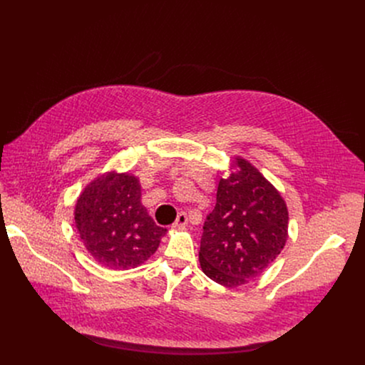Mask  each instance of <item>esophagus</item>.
I'll use <instances>...</instances> for the list:
<instances>
[{"label":"esophagus","instance_id":"34e87169","mask_svg":"<svg viewBox=\"0 0 365 365\" xmlns=\"http://www.w3.org/2000/svg\"><path fill=\"white\" fill-rule=\"evenodd\" d=\"M187 225V215L185 212H180L175 221V224L172 225L173 230H183Z\"/></svg>","mask_w":365,"mask_h":365}]
</instances>
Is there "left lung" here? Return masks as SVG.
<instances>
[{
  "instance_id": "obj_1",
  "label": "left lung",
  "mask_w": 365,
  "mask_h": 365,
  "mask_svg": "<svg viewBox=\"0 0 365 365\" xmlns=\"http://www.w3.org/2000/svg\"><path fill=\"white\" fill-rule=\"evenodd\" d=\"M221 179L217 205L206 217L199 262L211 280L238 287L262 274L287 241L289 212L277 189L251 163L237 158Z\"/></svg>"
}]
</instances>
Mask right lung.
I'll use <instances>...</instances> for the list:
<instances>
[{
	"label": "right lung",
	"mask_w": 365,
	"mask_h": 365,
	"mask_svg": "<svg viewBox=\"0 0 365 365\" xmlns=\"http://www.w3.org/2000/svg\"><path fill=\"white\" fill-rule=\"evenodd\" d=\"M141 186L130 173L92 180L75 205V224L88 252L111 270L135 269L158 250L166 228L141 205Z\"/></svg>",
	"instance_id": "right-lung-1"
}]
</instances>
